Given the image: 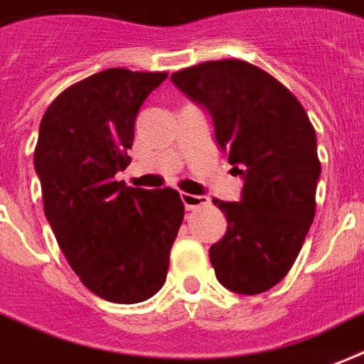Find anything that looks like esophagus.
<instances>
[{
    "label": "esophagus",
    "instance_id": "34e87169",
    "mask_svg": "<svg viewBox=\"0 0 364 364\" xmlns=\"http://www.w3.org/2000/svg\"><path fill=\"white\" fill-rule=\"evenodd\" d=\"M181 200L187 210H196V208L206 206L208 202H210V198H208V196H200V194L181 193Z\"/></svg>",
    "mask_w": 364,
    "mask_h": 364
}]
</instances>
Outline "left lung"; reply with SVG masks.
Here are the masks:
<instances>
[{"label": "left lung", "instance_id": "left-lung-1", "mask_svg": "<svg viewBox=\"0 0 364 364\" xmlns=\"http://www.w3.org/2000/svg\"><path fill=\"white\" fill-rule=\"evenodd\" d=\"M212 118L213 135L244 187L238 202L213 198L227 232L210 248L218 281L262 294L287 277L315 218L317 135L299 101L262 68L210 60L171 74Z\"/></svg>", "mask_w": 364, "mask_h": 364}]
</instances>
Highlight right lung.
Segmentation results:
<instances>
[{
  "label": "right lung",
  "mask_w": 364,
  "mask_h": 364,
  "mask_svg": "<svg viewBox=\"0 0 364 364\" xmlns=\"http://www.w3.org/2000/svg\"><path fill=\"white\" fill-rule=\"evenodd\" d=\"M166 77L108 68L63 91L40 124L34 168L47 221L74 273L112 304H139L164 287L185 213L173 188L114 179L129 166L139 108Z\"/></svg>",
  "instance_id": "1"
}]
</instances>
